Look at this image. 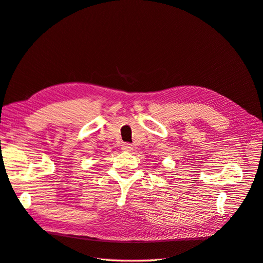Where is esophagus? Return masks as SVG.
Listing matches in <instances>:
<instances>
[{"label":"esophagus","mask_w":263,"mask_h":263,"mask_svg":"<svg viewBox=\"0 0 263 263\" xmlns=\"http://www.w3.org/2000/svg\"><path fill=\"white\" fill-rule=\"evenodd\" d=\"M122 149L123 150H125V151H132L133 150V145H130V144H124L123 146H122Z\"/></svg>","instance_id":"1"}]
</instances>
